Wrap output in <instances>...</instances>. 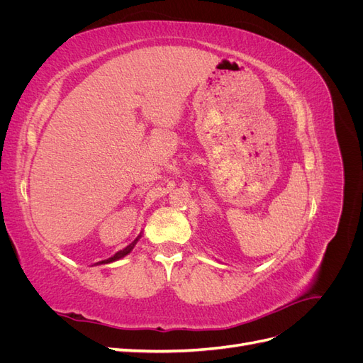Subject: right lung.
I'll return each mask as SVG.
<instances>
[{
	"instance_id": "right-lung-1",
	"label": "right lung",
	"mask_w": 363,
	"mask_h": 363,
	"mask_svg": "<svg viewBox=\"0 0 363 363\" xmlns=\"http://www.w3.org/2000/svg\"><path fill=\"white\" fill-rule=\"evenodd\" d=\"M140 236H138L136 238V240H135V242H131L130 245H127L124 250H121V251H118L116 252V255L113 256V257H111V259H107V260H103V262H100V263H111V262H115V260H118V259H121V257H124V256H127L128 255V252L131 251V250H133V247H135V244L138 242V239H139Z\"/></svg>"
}]
</instances>
